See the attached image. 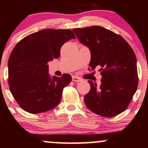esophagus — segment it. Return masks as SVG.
I'll list each match as a JSON object with an SVG mask.
<instances>
[{"label":"esophagus","instance_id":"obj_1","mask_svg":"<svg viewBox=\"0 0 148 148\" xmlns=\"http://www.w3.org/2000/svg\"><path fill=\"white\" fill-rule=\"evenodd\" d=\"M72 81H74V82H79V81H81V79L79 77H77V76H72Z\"/></svg>","mask_w":148,"mask_h":148}]
</instances>
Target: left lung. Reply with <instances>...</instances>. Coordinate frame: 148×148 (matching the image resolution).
I'll return each mask as SVG.
<instances>
[{
  "instance_id": "obj_1",
  "label": "left lung",
  "mask_w": 148,
  "mask_h": 148,
  "mask_svg": "<svg viewBox=\"0 0 148 148\" xmlns=\"http://www.w3.org/2000/svg\"><path fill=\"white\" fill-rule=\"evenodd\" d=\"M79 41L89 47L90 67H101V84L88 81L90 90L84 97L88 108L102 117H114L127 109L138 84L134 50L120 35L99 25L74 28Z\"/></svg>"
}]
</instances>
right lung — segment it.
<instances>
[{
  "mask_svg": "<svg viewBox=\"0 0 148 148\" xmlns=\"http://www.w3.org/2000/svg\"><path fill=\"white\" fill-rule=\"evenodd\" d=\"M75 35L69 29H45L27 35L16 44L8 60V84L13 97L23 110L37 114L60 103L72 76L48 74V62L60 56V49Z\"/></svg>",
  "mask_w": 148,
  "mask_h": 148,
  "instance_id": "right-lung-1",
  "label": "right lung"
}]
</instances>
